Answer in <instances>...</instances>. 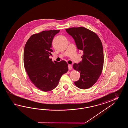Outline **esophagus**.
<instances>
[{"label": "esophagus", "instance_id": "esophagus-1", "mask_svg": "<svg viewBox=\"0 0 128 128\" xmlns=\"http://www.w3.org/2000/svg\"><path fill=\"white\" fill-rule=\"evenodd\" d=\"M68 70H72V65L71 64H69L68 65Z\"/></svg>", "mask_w": 128, "mask_h": 128}]
</instances>
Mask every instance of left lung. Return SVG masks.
Listing matches in <instances>:
<instances>
[{
	"label": "left lung",
	"mask_w": 128,
	"mask_h": 128,
	"mask_svg": "<svg viewBox=\"0 0 128 128\" xmlns=\"http://www.w3.org/2000/svg\"><path fill=\"white\" fill-rule=\"evenodd\" d=\"M66 31L74 40L77 48L84 53L82 61L73 64L74 69L80 72V79L74 83L81 89H87L95 84L102 71V43L96 33L85 27H72Z\"/></svg>",
	"instance_id": "8db88e82"
}]
</instances>
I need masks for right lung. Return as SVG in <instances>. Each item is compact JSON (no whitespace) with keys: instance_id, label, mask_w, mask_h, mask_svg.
<instances>
[{"instance_id":"obj_1","label":"right lung","mask_w":128,"mask_h":128,"mask_svg":"<svg viewBox=\"0 0 128 128\" xmlns=\"http://www.w3.org/2000/svg\"><path fill=\"white\" fill-rule=\"evenodd\" d=\"M60 30H44L33 34L24 51V65L29 78L40 90L49 92L56 87L61 77L67 72L68 64L62 60L52 62V41Z\"/></svg>"}]
</instances>
